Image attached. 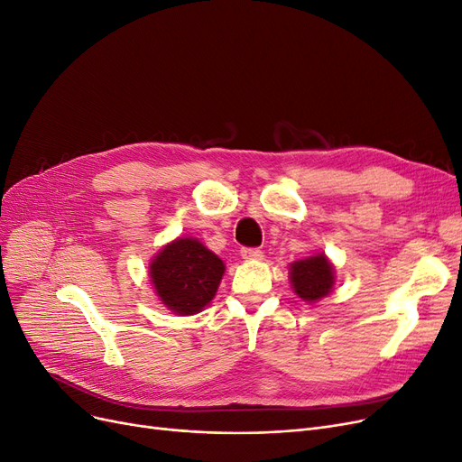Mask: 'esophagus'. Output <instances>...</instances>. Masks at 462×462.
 I'll use <instances>...</instances> for the list:
<instances>
[{"label": "esophagus", "instance_id": "34e87169", "mask_svg": "<svg viewBox=\"0 0 462 462\" xmlns=\"http://www.w3.org/2000/svg\"><path fill=\"white\" fill-rule=\"evenodd\" d=\"M261 257H263L261 249H253V247H244L242 249V259H245V261H257Z\"/></svg>", "mask_w": 462, "mask_h": 462}]
</instances>
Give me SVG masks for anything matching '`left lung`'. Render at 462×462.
<instances>
[{
    "label": "left lung",
    "instance_id": "8db88e82",
    "mask_svg": "<svg viewBox=\"0 0 462 462\" xmlns=\"http://www.w3.org/2000/svg\"><path fill=\"white\" fill-rule=\"evenodd\" d=\"M289 282L299 299L314 304L333 291L335 266L326 253H316L289 264Z\"/></svg>",
    "mask_w": 462,
    "mask_h": 462
}]
</instances>
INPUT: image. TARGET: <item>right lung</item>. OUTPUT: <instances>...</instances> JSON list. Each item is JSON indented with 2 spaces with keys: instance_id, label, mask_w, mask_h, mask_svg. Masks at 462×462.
I'll use <instances>...</instances> for the list:
<instances>
[{
  "instance_id": "1",
  "label": "right lung",
  "mask_w": 462,
  "mask_h": 462,
  "mask_svg": "<svg viewBox=\"0 0 462 462\" xmlns=\"http://www.w3.org/2000/svg\"><path fill=\"white\" fill-rule=\"evenodd\" d=\"M225 263L198 237H177L163 245L148 264L160 302L177 316H194L208 306L225 276Z\"/></svg>"
}]
</instances>
